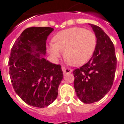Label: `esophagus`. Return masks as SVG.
I'll list each match as a JSON object with an SVG mask.
<instances>
[{
    "instance_id": "obj_1",
    "label": "esophagus",
    "mask_w": 124,
    "mask_h": 124,
    "mask_svg": "<svg viewBox=\"0 0 124 124\" xmlns=\"http://www.w3.org/2000/svg\"><path fill=\"white\" fill-rule=\"evenodd\" d=\"M62 71H63V73H64V74H65V73H71V72H72V70L70 69H69V68H65L64 67H62Z\"/></svg>"
}]
</instances>
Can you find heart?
Here are the masks:
<instances>
[{"mask_svg":"<svg viewBox=\"0 0 124 124\" xmlns=\"http://www.w3.org/2000/svg\"><path fill=\"white\" fill-rule=\"evenodd\" d=\"M48 47L54 58L64 51V57L75 66H80L90 60L95 50L96 38L91 31L83 28H71L59 32Z\"/></svg>","mask_w":124,"mask_h":124,"instance_id":"heart-1","label":"heart"}]
</instances>
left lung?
Returning a JSON list of instances; mask_svg holds the SVG:
<instances>
[{
    "label": "left lung",
    "mask_w": 124,
    "mask_h": 124,
    "mask_svg": "<svg viewBox=\"0 0 124 124\" xmlns=\"http://www.w3.org/2000/svg\"><path fill=\"white\" fill-rule=\"evenodd\" d=\"M90 24L96 38L95 50L88 62L73 72L77 96L85 104L100 101L109 92L117 66L115 48L110 38L100 27Z\"/></svg>",
    "instance_id": "8db88e82"
}]
</instances>
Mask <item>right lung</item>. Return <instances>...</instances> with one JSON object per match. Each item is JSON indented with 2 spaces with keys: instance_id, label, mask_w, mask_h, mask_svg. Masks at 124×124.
Segmentation results:
<instances>
[{
  "instance_id": "right-lung-1",
  "label": "right lung",
  "mask_w": 124,
  "mask_h": 124,
  "mask_svg": "<svg viewBox=\"0 0 124 124\" xmlns=\"http://www.w3.org/2000/svg\"><path fill=\"white\" fill-rule=\"evenodd\" d=\"M53 30L51 27L28 28L16 39L10 55L13 89L24 102L36 108L53 102L63 78L61 65L40 57L46 54L47 38Z\"/></svg>"
}]
</instances>
